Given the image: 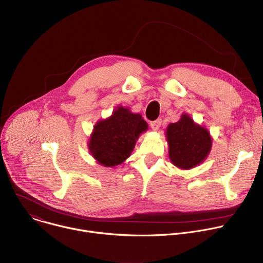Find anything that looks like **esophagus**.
Wrapping results in <instances>:
<instances>
[{"label": "esophagus", "instance_id": "1", "mask_svg": "<svg viewBox=\"0 0 263 263\" xmlns=\"http://www.w3.org/2000/svg\"><path fill=\"white\" fill-rule=\"evenodd\" d=\"M161 126V120H157V121H154L151 123V128L154 130V131H158L159 128Z\"/></svg>", "mask_w": 263, "mask_h": 263}]
</instances>
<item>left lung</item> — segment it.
<instances>
[{
	"label": "left lung",
	"instance_id": "obj_1",
	"mask_svg": "<svg viewBox=\"0 0 263 263\" xmlns=\"http://www.w3.org/2000/svg\"><path fill=\"white\" fill-rule=\"evenodd\" d=\"M165 136L170 160L181 170L198 166L211 151L210 132L204 126L195 123L187 114H183L177 123L167 126Z\"/></svg>",
	"mask_w": 263,
	"mask_h": 263
}]
</instances>
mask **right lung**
Segmentation results:
<instances>
[{"label": "right lung", "mask_w": 263, "mask_h": 263, "mask_svg": "<svg viewBox=\"0 0 263 263\" xmlns=\"http://www.w3.org/2000/svg\"><path fill=\"white\" fill-rule=\"evenodd\" d=\"M146 130L147 124L139 114L118 106L109 118L95 124L87 147L99 164L114 167L131 156L136 140Z\"/></svg>", "instance_id": "1"}]
</instances>
